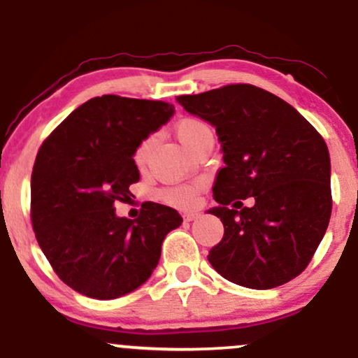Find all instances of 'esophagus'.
I'll list each match as a JSON object with an SVG mask.
<instances>
[{
	"instance_id": "34e87169",
	"label": "esophagus",
	"mask_w": 358,
	"mask_h": 358,
	"mask_svg": "<svg viewBox=\"0 0 358 358\" xmlns=\"http://www.w3.org/2000/svg\"><path fill=\"white\" fill-rule=\"evenodd\" d=\"M199 215H200L199 212H185V213H183V219L187 220V222H192V220L199 219Z\"/></svg>"
}]
</instances>
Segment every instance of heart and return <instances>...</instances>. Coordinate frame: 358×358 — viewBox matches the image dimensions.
I'll return each instance as SVG.
<instances>
[{"label": "heart", "instance_id": "heart-1", "mask_svg": "<svg viewBox=\"0 0 358 358\" xmlns=\"http://www.w3.org/2000/svg\"><path fill=\"white\" fill-rule=\"evenodd\" d=\"M205 127L207 126H205L202 121H199V119H183V121H180L178 124H176L175 133H176V138L180 139V143H182L185 148L190 150V146L193 145V141H195V138L199 136L200 131L205 129ZM148 148H150V139H145V141L136 148V151H134V156H133L136 165H141V163L145 162ZM196 192H199V185L195 183L176 185V187H170V188H165V190H162L158 196L162 202L173 205V207H190V205L195 203Z\"/></svg>", "mask_w": 358, "mask_h": 358}]
</instances>
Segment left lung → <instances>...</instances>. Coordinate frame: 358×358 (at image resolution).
Segmentation results:
<instances>
[{"label": "left lung", "instance_id": "1", "mask_svg": "<svg viewBox=\"0 0 358 358\" xmlns=\"http://www.w3.org/2000/svg\"><path fill=\"white\" fill-rule=\"evenodd\" d=\"M176 99L215 127L224 153L225 166L213 183L219 205L208 210L224 224V237L208 254L212 268L252 289L296 278L331 215L324 139L293 106L256 85L231 84ZM250 196L252 208L233 201Z\"/></svg>", "mask_w": 358, "mask_h": 358}]
</instances>
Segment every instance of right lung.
I'll use <instances>...</instances> for the list:
<instances>
[{
  "label": "right lung",
  "mask_w": 358,
  "mask_h": 358,
  "mask_svg": "<svg viewBox=\"0 0 358 358\" xmlns=\"http://www.w3.org/2000/svg\"><path fill=\"white\" fill-rule=\"evenodd\" d=\"M175 106L121 96L94 97L43 141L31 171V224L45 257L77 293L114 299L148 281L175 208L145 202L138 219L117 217L139 182L133 156L173 116Z\"/></svg>",
  "instance_id": "obj_1"
}]
</instances>
